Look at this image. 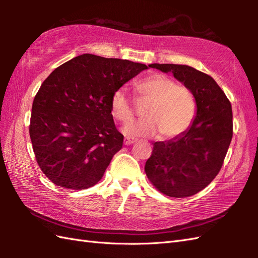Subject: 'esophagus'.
<instances>
[{
    "mask_svg": "<svg viewBox=\"0 0 258 258\" xmlns=\"http://www.w3.org/2000/svg\"><path fill=\"white\" fill-rule=\"evenodd\" d=\"M134 142H135V140H133V139H130V138L124 139V144L125 145H131V144H133Z\"/></svg>",
    "mask_w": 258,
    "mask_h": 258,
    "instance_id": "esophagus-1",
    "label": "esophagus"
}]
</instances>
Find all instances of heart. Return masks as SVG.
<instances>
[{"mask_svg": "<svg viewBox=\"0 0 258 258\" xmlns=\"http://www.w3.org/2000/svg\"><path fill=\"white\" fill-rule=\"evenodd\" d=\"M139 100L149 101L144 119L127 124L123 132L131 138H150L162 133L173 139L189 127L196 113V101L187 86L164 74H152L135 85ZM111 113L118 122L126 124L134 117V102L122 86L113 92L109 101Z\"/></svg>", "mask_w": 258, "mask_h": 258, "instance_id": "obj_1", "label": "heart"}]
</instances>
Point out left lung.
<instances>
[{"instance_id": "8db88e82", "label": "left lung", "mask_w": 258, "mask_h": 258, "mask_svg": "<svg viewBox=\"0 0 258 258\" xmlns=\"http://www.w3.org/2000/svg\"><path fill=\"white\" fill-rule=\"evenodd\" d=\"M171 72L193 92L196 116L188 131L153 144L145 173L161 193L184 199L204 189L220 173L233 138L232 105L212 76L187 65L151 64Z\"/></svg>"}]
</instances>
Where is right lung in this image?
Here are the masks:
<instances>
[{
  "label": "right lung",
  "mask_w": 258,
  "mask_h": 258,
  "mask_svg": "<svg viewBox=\"0 0 258 258\" xmlns=\"http://www.w3.org/2000/svg\"><path fill=\"white\" fill-rule=\"evenodd\" d=\"M145 64L83 54L56 68L32 105L30 138L36 162L57 186L86 189L98 183L124 136L113 120V92Z\"/></svg>",
  "instance_id": "add662e5"
}]
</instances>
